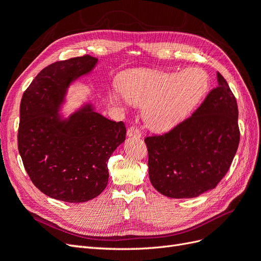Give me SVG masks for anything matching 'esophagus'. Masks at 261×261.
I'll list each match as a JSON object with an SVG mask.
<instances>
[{"instance_id":"obj_1","label":"esophagus","mask_w":261,"mask_h":261,"mask_svg":"<svg viewBox=\"0 0 261 261\" xmlns=\"http://www.w3.org/2000/svg\"><path fill=\"white\" fill-rule=\"evenodd\" d=\"M127 136L129 137H141V130L137 127V126H130L127 130Z\"/></svg>"}]
</instances>
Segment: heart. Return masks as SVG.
I'll return each mask as SVG.
<instances>
[{
	"label": "heart",
	"instance_id": "heart-1",
	"mask_svg": "<svg viewBox=\"0 0 261 261\" xmlns=\"http://www.w3.org/2000/svg\"><path fill=\"white\" fill-rule=\"evenodd\" d=\"M208 86L209 77L200 68L180 73L135 69L123 75L120 90L130 103L144 106V118L149 127L164 129L191 111ZM114 100L120 99L115 96Z\"/></svg>",
	"mask_w": 261,
	"mask_h": 261
}]
</instances>
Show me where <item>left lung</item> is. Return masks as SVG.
Wrapping results in <instances>:
<instances>
[{"mask_svg": "<svg viewBox=\"0 0 261 261\" xmlns=\"http://www.w3.org/2000/svg\"><path fill=\"white\" fill-rule=\"evenodd\" d=\"M195 112L169 132L145 138L149 178L160 194L194 198L215 188L240 144L239 108L224 77Z\"/></svg>", "mask_w": 261, "mask_h": 261, "instance_id": "8db88e82", "label": "left lung"}]
</instances>
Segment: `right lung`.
<instances>
[{
	"instance_id": "1",
	"label": "right lung",
	"mask_w": 261,
	"mask_h": 261,
	"mask_svg": "<svg viewBox=\"0 0 261 261\" xmlns=\"http://www.w3.org/2000/svg\"><path fill=\"white\" fill-rule=\"evenodd\" d=\"M97 61L85 54L54 62L22 94L18 151L31 181L54 199L84 202L100 195L108 184L110 156L125 140L122 121H110L90 107L65 123L58 117L66 87Z\"/></svg>"
}]
</instances>
